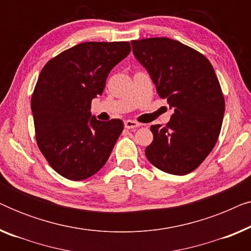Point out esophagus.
<instances>
[{
  "mask_svg": "<svg viewBox=\"0 0 251 251\" xmlns=\"http://www.w3.org/2000/svg\"><path fill=\"white\" fill-rule=\"evenodd\" d=\"M125 126L126 129H135L140 126V123L132 121V120H126V121H125Z\"/></svg>",
  "mask_w": 251,
  "mask_h": 251,
  "instance_id": "obj_1",
  "label": "esophagus"
}]
</instances>
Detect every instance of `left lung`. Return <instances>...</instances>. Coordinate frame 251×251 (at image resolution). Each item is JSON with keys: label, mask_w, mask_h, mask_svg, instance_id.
<instances>
[{"label": "left lung", "mask_w": 251, "mask_h": 251, "mask_svg": "<svg viewBox=\"0 0 251 251\" xmlns=\"http://www.w3.org/2000/svg\"><path fill=\"white\" fill-rule=\"evenodd\" d=\"M132 52L174 114L166 126H151L147 160L171 175L197 169L217 142L225 101L214 67L203 54L168 37L132 41Z\"/></svg>", "instance_id": "8db88e82"}]
</instances>
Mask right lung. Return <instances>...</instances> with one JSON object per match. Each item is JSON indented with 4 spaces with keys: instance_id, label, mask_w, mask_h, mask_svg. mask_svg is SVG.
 <instances>
[{
    "instance_id": "add662e5",
    "label": "right lung",
    "mask_w": 251,
    "mask_h": 251,
    "mask_svg": "<svg viewBox=\"0 0 251 251\" xmlns=\"http://www.w3.org/2000/svg\"><path fill=\"white\" fill-rule=\"evenodd\" d=\"M130 51L129 42H84L63 51L41 71L30 102L37 146L67 179L83 180L98 173L121 135V120L99 121L90 108L109 72Z\"/></svg>"
}]
</instances>
